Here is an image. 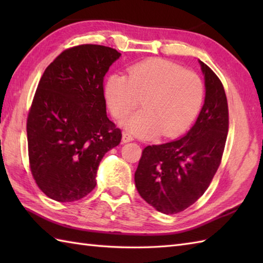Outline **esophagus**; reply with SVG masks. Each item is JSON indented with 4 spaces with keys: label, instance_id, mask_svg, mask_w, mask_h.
Listing matches in <instances>:
<instances>
[{
    "label": "esophagus",
    "instance_id": "obj_1",
    "mask_svg": "<svg viewBox=\"0 0 263 263\" xmlns=\"http://www.w3.org/2000/svg\"><path fill=\"white\" fill-rule=\"evenodd\" d=\"M131 141H133V137L131 135H128V133H123L122 142L127 143V142H131Z\"/></svg>",
    "mask_w": 263,
    "mask_h": 263
}]
</instances>
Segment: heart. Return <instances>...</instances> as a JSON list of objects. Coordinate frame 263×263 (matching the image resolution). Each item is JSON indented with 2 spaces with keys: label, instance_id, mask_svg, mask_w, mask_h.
<instances>
[{
  "label": "heart",
  "instance_id": "b5f03b06",
  "mask_svg": "<svg viewBox=\"0 0 263 263\" xmlns=\"http://www.w3.org/2000/svg\"><path fill=\"white\" fill-rule=\"evenodd\" d=\"M200 77L180 65L150 59L131 66L127 76L111 74L105 83V98L115 120H123L128 132L142 138L180 136L192 124L203 102Z\"/></svg>",
  "mask_w": 263,
  "mask_h": 263
}]
</instances>
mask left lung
<instances>
[{
    "instance_id": "left-lung-1",
    "label": "left lung",
    "mask_w": 263,
    "mask_h": 263,
    "mask_svg": "<svg viewBox=\"0 0 263 263\" xmlns=\"http://www.w3.org/2000/svg\"><path fill=\"white\" fill-rule=\"evenodd\" d=\"M204 77V104L185 136L143 149L135 174L139 194L165 215L193 204L220 165L228 132L226 93L215 72L199 61Z\"/></svg>"
}]
</instances>
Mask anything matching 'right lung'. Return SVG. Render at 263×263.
<instances>
[{"instance_id":"right-lung-1","label":"right lung","mask_w":263,"mask_h":263,"mask_svg":"<svg viewBox=\"0 0 263 263\" xmlns=\"http://www.w3.org/2000/svg\"><path fill=\"white\" fill-rule=\"evenodd\" d=\"M121 53L102 45L66 49L49 64L27 120L28 154L38 187L72 202L96 186L104 155L119 146L120 128L108 120L104 77Z\"/></svg>"}]
</instances>
